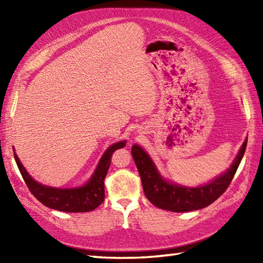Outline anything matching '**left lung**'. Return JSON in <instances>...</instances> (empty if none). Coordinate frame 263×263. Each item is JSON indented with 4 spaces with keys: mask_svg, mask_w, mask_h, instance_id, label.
Masks as SVG:
<instances>
[{
    "mask_svg": "<svg viewBox=\"0 0 263 263\" xmlns=\"http://www.w3.org/2000/svg\"><path fill=\"white\" fill-rule=\"evenodd\" d=\"M247 141L248 138L243 141L239 153L227 171L206 184L195 187L180 185L165 180L158 171L153 159L140 146L134 145L132 147V156L136 163L142 189L148 200L161 210L184 213L206 208L225 192L240 164Z\"/></svg>",
    "mask_w": 263,
    "mask_h": 263,
    "instance_id": "obj_1",
    "label": "left lung"
}]
</instances>
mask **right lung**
I'll return each mask as SVG.
<instances>
[{
  "label": "right lung",
  "instance_id": "obj_1",
  "mask_svg": "<svg viewBox=\"0 0 263 263\" xmlns=\"http://www.w3.org/2000/svg\"><path fill=\"white\" fill-rule=\"evenodd\" d=\"M125 146L126 140L110 145L101 157L89 181L81 186L68 189L52 187L35 181L24 168L15 153L14 158L26 185L39 202L52 210L67 213H84L95 210L104 201V179L110 165V158L115 150Z\"/></svg>",
  "mask_w": 263,
  "mask_h": 263
}]
</instances>
